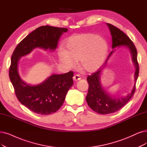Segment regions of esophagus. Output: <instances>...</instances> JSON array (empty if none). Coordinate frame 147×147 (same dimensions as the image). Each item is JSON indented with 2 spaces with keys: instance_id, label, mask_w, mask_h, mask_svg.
Here are the masks:
<instances>
[{
  "instance_id": "obj_1",
  "label": "esophagus",
  "mask_w": 147,
  "mask_h": 147,
  "mask_svg": "<svg viewBox=\"0 0 147 147\" xmlns=\"http://www.w3.org/2000/svg\"><path fill=\"white\" fill-rule=\"evenodd\" d=\"M73 78L74 81H78L79 80H80L81 79L80 76L79 74H75Z\"/></svg>"
}]
</instances>
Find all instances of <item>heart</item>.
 <instances>
[{"mask_svg": "<svg viewBox=\"0 0 147 147\" xmlns=\"http://www.w3.org/2000/svg\"><path fill=\"white\" fill-rule=\"evenodd\" d=\"M63 49H60L58 56L61 61L72 67L74 61L79 62L82 69L87 72L97 71L104 63L108 51L105 40L91 33L75 34L64 42Z\"/></svg>", "mask_w": 147, "mask_h": 147, "instance_id": "obj_1", "label": "heart"}]
</instances>
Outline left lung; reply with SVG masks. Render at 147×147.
Masks as SVG:
<instances>
[{
	"label": "left lung",
	"instance_id": "obj_1",
	"mask_svg": "<svg viewBox=\"0 0 147 147\" xmlns=\"http://www.w3.org/2000/svg\"><path fill=\"white\" fill-rule=\"evenodd\" d=\"M107 24L109 27L112 36V48L115 49L117 47L125 46L129 49L131 53L132 61L136 68L134 73L135 84L131 91L127 96L116 97L110 95L102 87L100 80L102 69L96 71L91 76H88L86 79L88 81L89 87L88 94L86 97V100L92 110L100 115H107V114L116 112L130 100L135 93L136 82L137 81L139 72V63L137 59V50L131 40L122 31L115 26L110 24ZM114 51L115 50H113L108 56L104 63V68L106 66L108 59Z\"/></svg>",
	"mask_w": 147,
	"mask_h": 147
}]
</instances>
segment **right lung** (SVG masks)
Listing matches in <instances>:
<instances>
[{
  "mask_svg": "<svg viewBox=\"0 0 147 147\" xmlns=\"http://www.w3.org/2000/svg\"><path fill=\"white\" fill-rule=\"evenodd\" d=\"M67 28L42 26L32 31L16 47L13 53L9 76L19 101L31 111L41 115L56 112L62 107L69 89L73 85V71L53 74L39 85H30L22 80L18 73L20 57L36 48L54 50L59 38Z\"/></svg>",
  "mask_w": 147,
  "mask_h": 147,
  "instance_id": "1",
  "label": "right lung"
}]
</instances>
